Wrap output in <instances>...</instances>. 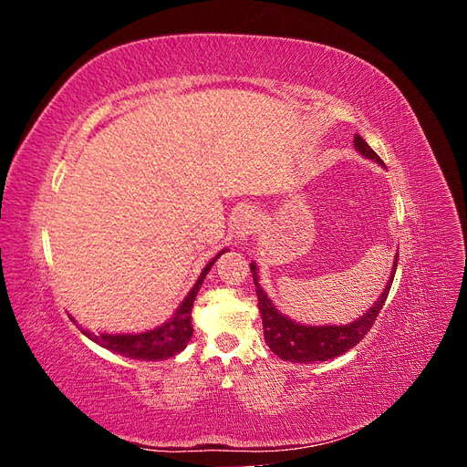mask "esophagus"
Here are the masks:
<instances>
[{"mask_svg":"<svg viewBox=\"0 0 467 467\" xmlns=\"http://www.w3.org/2000/svg\"><path fill=\"white\" fill-rule=\"evenodd\" d=\"M257 216L253 214L251 210H242L237 214V218H235V234H237V237L239 239H247L249 235H253L257 232Z\"/></svg>","mask_w":467,"mask_h":467,"instance_id":"esophagus-1","label":"esophagus"}]
</instances>
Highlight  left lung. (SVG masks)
Masks as SVG:
<instances>
[{"label":"left lung","instance_id":"obj_1","mask_svg":"<svg viewBox=\"0 0 467 467\" xmlns=\"http://www.w3.org/2000/svg\"><path fill=\"white\" fill-rule=\"evenodd\" d=\"M355 148L378 163L384 165L379 160V155L364 142V138L355 134ZM395 268H398V257L393 263V271L384 288V294L379 296V300L374 304L368 314H364L360 319L348 325H323V327H316V325H300L294 323L292 319L282 316L278 309L273 306V302L266 298V294L261 290L257 282V266L251 263V275L257 286V300H259V312L263 319L265 329V341L275 355H278L282 360L290 362H323L335 358L343 352L357 347L362 338L372 329L376 317L379 316V309L384 307L386 298L391 288V282L395 276Z\"/></svg>","mask_w":467,"mask_h":467}]
</instances>
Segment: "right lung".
Here are the masks:
<instances>
[{"label":"right lung","mask_w":467,"mask_h":467,"mask_svg":"<svg viewBox=\"0 0 467 467\" xmlns=\"http://www.w3.org/2000/svg\"><path fill=\"white\" fill-rule=\"evenodd\" d=\"M218 257H214L204 266L202 275L199 276V280H196L192 290L187 294V298L181 302L173 317L165 321L163 325H160V327H155L151 331H144V333H124V335H110V333L95 335V333H89L83 329V335L89 337L91 341L99 343L101 347L117 352V355L136 358V360H161V358H169V357L177 355V352H181L187 347L189 338L192 337V325H191L192 302L202 286L204 276L208 275L212 265L216 263Z\"/></svg>","instance_id":"right-lung-1"}]
</instances>
